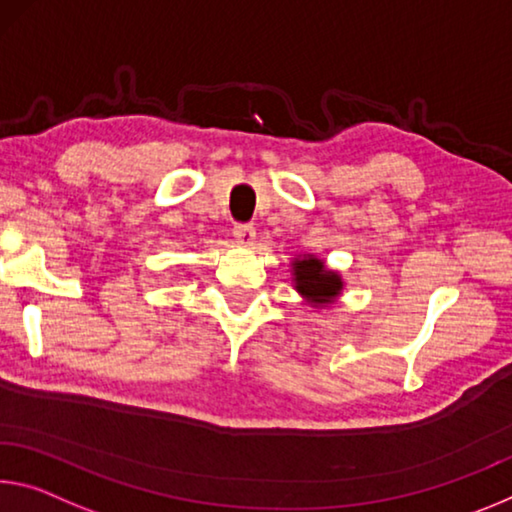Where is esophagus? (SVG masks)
<instances>
[{"label":"esophagus","mask_w":512,"mask_h":512,"mask_svg":"<svg viewBox=\"0 0 512 512\" xmlns=\"http://www.w3.org/2000/svg\"><path fill=\"white\" fill-rule=\"evenodd\" d=\"M234 239H237V243H241V246H253L255 243V227L253 225H246V223H239L234 225Z\"/></svg>","instance_id":"esophagus-1"}]
</instances>
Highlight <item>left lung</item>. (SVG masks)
<instances>
[{
    "label": "left lung",
    "mask_w": 512,
    "mask_h": 512,
    "mask_svg": "<svg viewBox=\"0 0 512 512\" xmlns=\"http://www.w3.org/2000/svg\"><path fill=\"white\" fill-rule=\"evenodd\" d=\"M296 289L314 305H328L339 296L344 282L335 271H328L326 264L316 257H303L294 262Z\"/></svg>",
    "instance_id": "8db88e82"
}]
</instances>
